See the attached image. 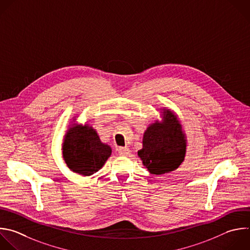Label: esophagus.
I'll list each match as a JSON object with an SVG mask.
<instances>
[{"instance_id": "esophagus-1", "label": "esophagus", "mask_w": 250, "mask_h": 250, "mask_svg": "<svg viewBox=\"0 0 250 250\" xmlns=\"http://www.w3.org/2000/svg\"><path fill=\"white\" fill-rule=\"evenodd\" d=\"M119 154L122 156H128L130 154V149L127 147H120Z\"/></svg>"}]
</instances>
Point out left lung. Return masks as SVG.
<instances>
[{"mask_svg": "<svg viewBox=\"0 0 250 250\" xmlns=\"http://www.w3.org/2000/svg\"><path fill=\"white\" fill-rule=\"evenodd\" d=\"M162 122L150 125L143 135L142 149L137 154L152 175L177 170L184 162L187 139L177 116L170 110L162 112Z\"/></svg>", "mask_w": 250, "mask_h": 250, "instance_id": "1", "label": "left lung"}]
</instances>
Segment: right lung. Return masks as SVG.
Listing matches in <instances>:
<instances>
[{
	"instance_id": "obj_1",
	"label": "right lung",
	"mask_w": 250,
	"mask_h": 250,
	"mask_svg": "<svg viewBox=\"0 0 250 250\" xmlns=\"http://www.w3.org/2000/svg\"><path fill=\"white\" fill-rule=\"evenodd\" d=\"M111 154V147L101 142L96 130L88 125L73 124L64 135L62 157L67 167L76 174L93 175Z\"/></svg>"
}]
</instances>
